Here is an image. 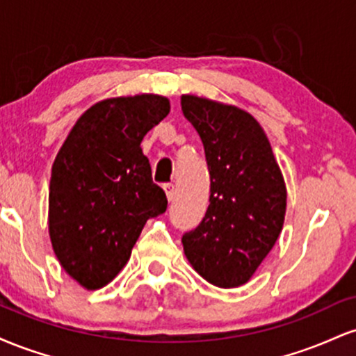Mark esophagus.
<instances>
[{"mask_svg":"<svg viewBox=\"0 0 356 356\" xmlns=\"http://www.w3.org/2000/svg\"><path fill=\"white\" fill-rule=\"evenodd\" d=\"M164 191H165L167 199H169V201H174V197H175V187H174V184H172V182H165V184H164Z\"/></svg>","mask_w":356,"mask_h":356,"instance_id":"esophagus-1","label":"esophagus"}]
</instances>
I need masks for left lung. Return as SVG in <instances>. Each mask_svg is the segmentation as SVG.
Here are the masks:
<instances>
[{
	"instance_id": "obj_1",
	"label": "left lung",
	"mask_w": 356,
	"mask_h": 356,
	"mask_svg": "<svg viewBox=\"0 0 356 356\" xmlns=\"http://www.w3.org/2000/svg\"><path fill=\"white\" fill-rule=\"evenodd\" d=\"M181 107L201 137L211 175L209 207L184 232V252L211 284L236 288L254 275L283 229V175L248 112L194 95H182Z\"/></svg>"
}]
</instances>
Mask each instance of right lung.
<instances>
[{"instance_id":"obj_1","label":"right lung","mask_w":356,"mask_h":356,"mask_svg":"<svg viewBox=\"0 0 356 356\" xmlns=\"http://www.w3.org/2000/svg\"><path fill=\"white\" fill-rule=\"evenodd\" d=\"M169 112V100L161 95L100 102L79 118L53 162V251L83 288L108 284L129 261L147 220L167 209L140 142Z\"/></svg>"}]
</instances>
